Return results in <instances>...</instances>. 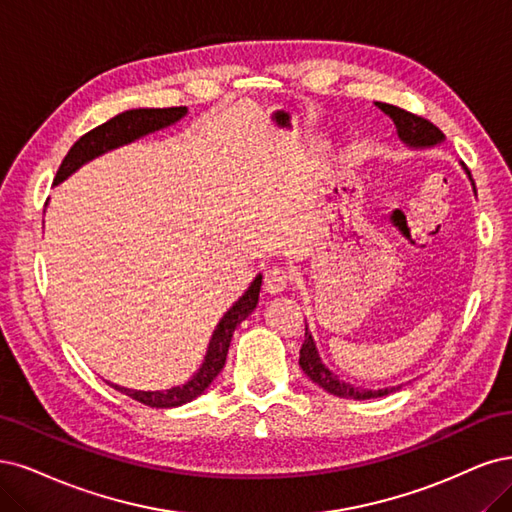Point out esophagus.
<instances>
[{"mask_svg":"<svg viewBox=\"0 0 512 512\" xmlns=\"http://www.w3.org/2000/svg\"><path fill=\"white\" fill-rule=\"evenodd\" d=\"M291 285V272L285 268H272L266 272V280H263V287L268 293H283Z\"/></svg>","mask_w":512,"mask_h":512,"instance_id":"34e87169","label":"esophagus"}]
</instances>
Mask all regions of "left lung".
I'll use <instances>...</instances> for the list:
<instances>
[{
    "label": "left lung",
    "mask_w": 512,
    "mask_h": 512,
    "mask_svg": "<svg viewBox=\"0 0 512 512\" xmlns=\"http://www.w3.org/2000/svg\"><path fill=\"white\" fill-rule=\"evenodd\" d=\"M376 106L381 108L387 114V117L395 123V129H398V136L404 144H408L412 148H430V146H436L444 140L442 131L427 119L417 117V114H412V112H408L404 108H398V106H391V104L376 102ZM464 170L468 172L466 166H464ZM468 176H470V172H468ZM300 366H302L304 374L310 378L312 383H317L327 393L336 395V398L372 400V398H383V395H387L395 389V387H389V389H361V387H353L351 383L340 381V378L332 370L325 368V364L319 357L317 344H315V340H312V334L308 332V325H306V340H304L302 349H300Z\"/></svg>",
    "instance_id": "8db88e82"
}]
</instances>
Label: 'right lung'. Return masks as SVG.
<instances>
[{
    "label": "right lung",
    "instance_id": "add662e5",
    "mask_svg": "<svg viewBox=\"0 0 512 512\" xmlns=\"http://www.w3.org/2000/svg\"><path fill=\"white\" fill-rule=\"evenodd\" d=\"M185 114H187L185 106L138 108V110H127V112L117 114L114 119L87 131L85 136L74 142V146L70 148L68 155H65V159L61 161V166L57 170L55 185H59L61 180L68 178L80 166H85L87 161L112 151V148L123 146L127 142H134L146 134H153V131H157V129L168 127V125L183 119ZM259 289H261V274L253 280L251 287L244 291L242 298L225 312L223 319L219 321L217 329H214V334L210 338L208 353L204 357L202 368L197 370V374L183 387H172L166 391H136V389H127V387H119L112 383L110 385L114 389H119L121 393L129 395L131 400H136V402L146 404L151 408H174V406L195 400L197 395H202L210 387V383L223 370L227 351H229V342H232L236 327L255 310V306L259 302Z\"/></svg>",
    "mask_w": 512,
    "mask_h": 512
}]
</instances>
